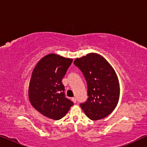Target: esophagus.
<instances>
[{"mask_svg":"<svg viewBox=\"0 0 147 147\" xmlns=\"http://www.w3.org/2000/svg\"><path fill=\"white\" fill-rule=\"evenodd\" d=\"M71 100L74 102V103H76V98H74V97L72 98H71Z\"/></svg>","mask_w":147,"mask_h":147,"instance_id":"obj_1","label":"esophagus"}]
</instances>
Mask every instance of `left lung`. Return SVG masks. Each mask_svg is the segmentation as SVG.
Returning a JSON list of instances; mask_svg holds the SVG:
<instances>
[{"mask_svg":"<svg viewBox=\"0 0 147 147\" xmlns=\"http://www.w3.org/2000/svg\"><path fill=\"white\" fill-rule=\"evenodd\" d=\"M74 64L80 68L88 86L87 101L80 106L90 119H102L111 113L120 97L118 76L112 65L104 57L90 53L77 58Z\"/></svg>","mask_w":147,"mask_h":147,"instance_id":"left-lung-1","label":"left lung"}]
</instances>
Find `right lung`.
<instances>
[{
    "mask_svg": "<svg viewBox=\"0 0 147 147\" xmlns=\"http://www.w3.org/2000/svg\"><path fill=\"white\" fill-rule=\"evenodd\" d=\"M73 59L48 54L34 68L29 86L31 105L46 117L58 120L66 115L74 103L65 97L62 79Z\"/></svg>",
    "mask_w": 147,
    "mask_h": 147,
    "instance_id": "right-lung-1",
    "label": "right lung"
}]
</instances>
